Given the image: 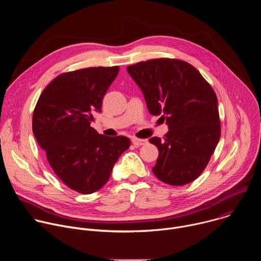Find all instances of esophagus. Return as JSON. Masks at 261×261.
<instances>
[{
	"instance_id": "34e87169",
	"label": "esophagus",
	"mask_w": 261,
	"mask_h": 261,
	"mask_svg": "<svg viewBox=\"0 0 261 261\" xmlns=\"http://www.w3.org/2000/svg\"><path fill=\"white\" fill-rule=\"evenodd\" d=\"M132 142L135 146H140V145H143L147 142L146 139H140V138H137V137H132Z\"/></svg>"
}]
</instances>
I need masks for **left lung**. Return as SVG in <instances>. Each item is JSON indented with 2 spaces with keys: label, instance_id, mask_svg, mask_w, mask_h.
I'll use <instances>...</instances> for the list:
<instances>
[{
  "label": "left lung",
  "instance_id": "1",
  "mask_svg": "<svg viewBox=\"0 0 261 261\" xmlns=\"http://www.w3.org/2000/svg\"><path fill=\"white\" fill-rule=\"evenodd\" d=\"M142 91L148 111L161 116L168 132L164 140L152 137L159 150L154 174L172 186L196 179L219 142L218 99L210 84L189 63L155 59L127 67Z\"/></svg>",
  "mask_w": 261,
  "mask_h": 261
}]
</instances>
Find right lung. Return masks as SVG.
<instances>
[{
	"label": "right lung",
	"instance_id": "obj_1",
	"mask_svg": "<svg viewBox=\"0 0 261 261\" xmlns=\"http://www.w3.org/2000/svg\"><path fill=\"white\" fill-rule=\"evenodd\" d=\"M119 70L94 67L63 73L44 89L34 109L33 133L49 165L70 189L83 194L103 187L130 146L128 137H108L91 127Z\"/></svg>",
	"mask_w": 261,
	"mask_h": 261
}]
</instances>
